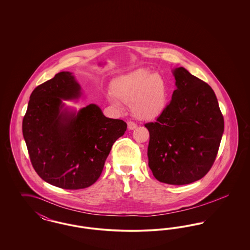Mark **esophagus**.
Returning <instances> with one entry per match:
<instances>
[{"label": "esophagus", "mask_w": 250, "mask_h": 250, "mask_svg": "<svg viewBox=\"0 0 250 250\" xmlns=\"http://www.w3.org/2000/svg\"><path fill=\"white\" fill-rule=\"evenodd\" d=\"M137 126H138L137 124L134 123V122H128V123H127V127H128L129 130H133V129L137 128Z\"/></svg>", "instance_id": "obj_1"}]
</instances>
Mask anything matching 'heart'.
<instances>
[{
    "mask_svg": "<svg viewBox=\"0 0 250 250\" xmlns=\"http://www.w3.org/2000/svg\"><path fill=\"white\" fill-rule=\"evenodd\" d=\"M113 96L108 99L116 107L119 101L130 105L135 117L141 120H153L166 108L168 87L160 75L147 69H138L116 79L112 86Z\"/></svg>",
    "mask_w": 250,
    "mask_h": 250,
    "instance_id": "1",
    "label": "heart"
}]
</instances>
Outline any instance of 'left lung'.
<instances>
[{"label": "left lung", "instance_id": "8db88e82", "mask_svg": "<svg viewBox=\"0 0 250 250\" xmlns=\"http://www.w3.org/2000/svg\"><path fill=\"white\" fill-rule=\"evenodd\" d=\"M177 89L150 133L148 160L156 180L188 185L213 166L224 131V118L213 89L184 67L173 70Z\"/></svg>", "mask_w": 250, "mask_h": 250}]
</instances>
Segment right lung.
I'll return each mask as SVG.
<instances>
[{
  "mask_svg": "<svg viewBox=\"0 0 250 250\" xmlns=\"http://www.w3.org/2000/svg\"><path fill=\"white\" fill-rule=\"evenodd\" d=\"M81 86L70 72H60L33 91L22 133L36 173L63 189H83L102 173L113 143L126 131L123 120L107 118L90 104L78 113L63 108L77 99Z\"/></svg>",
  "mask_w": 250,
  "mask_h": 250,
  "instance_id": "obj_1",
  "label": "right lung"
}]
</instances>
